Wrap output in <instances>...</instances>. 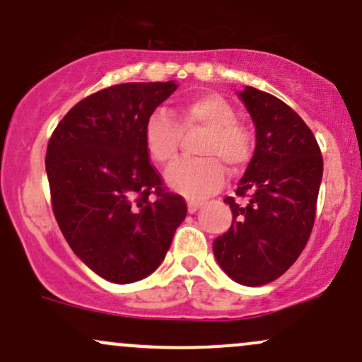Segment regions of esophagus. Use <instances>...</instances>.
<instances>
[{"instance_id": "obj_1", "label": "esophagus", "mask_w": 362, "mask_h": 362, "mask_svg": "<svg viewBox=\"0 0 362 362\" xmlns=\"http://www.w3.org/2000/svg\"><path fill=\"white\" fill-rule=\"evenodd\" d=\"M202 206V202L201 201H189L187 202V209H189V213H196L197 209H199Z\"/></svg>"}]
</instances>
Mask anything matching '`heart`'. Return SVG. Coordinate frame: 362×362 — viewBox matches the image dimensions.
<instances>
[{
  "instance_id": "obj_1",
  "label": "heart",
  "mask_w": 362,
  "mask_h": 362,
  "mask_svg": "<svg viewBox=\"0 0 362 362\" xmlns=\"http://www.w3.org/2000/svg\"><path fill=\"white\" fill-rule=\"evenodd\" d=\"M175 120L158 110L144 127V144L151 160L166 166L177 158L182 134L202 132L197 141V160L180 161L165 175L175 192L187 197H204L221 187L225 166L239 172L252 156V134L237 122L233 106L218 94H202L182 103Z\"/></svg>"
}]
</instances>
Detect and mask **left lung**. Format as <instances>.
I'll use <instances>...</instances> for the list:
<instances>
[{"mask_svg":"<svg viewBox=\"0 0 362 362\" xmlns=\"http://www.w3.org/2000/svg\"><path fill=\"white\" fill-rule=\"evenodd\" d=\"M256 125V149L235 194L225 197L232 226L213 242L221 269L237 284L259 287L284 275L304 251L316 216L323 158L311 129L264 90L239 93Z\"/></svg>","mask_w":362,"mask_h":362,"instance_id":"8db88e82","label":"left lung"}]
</instances>
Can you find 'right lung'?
Listing matches in <instances>:
<instances>
[{
    "instance_id": "right-lung-1",
    "label": "right lung",
    "mask_w": 362,
    "mask_h": 362,
    "mask_svg": "<svg viewBox=\"0 0 362 362\" xmlns=\"http://www.w3.org/2000/svg\"><path fill=\"white\" fill-rule=\"evenodd\" d=\"M177 87L173 81L127 82L98 90L63 117L47 142L59 230L78 259L113 284L151 275L187 214L144 144L146 122Z\"/></svg>"
}]
</instances>
